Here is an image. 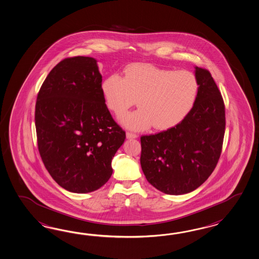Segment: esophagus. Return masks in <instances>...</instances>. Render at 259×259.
I'll return each mask as SVG.
<instances>
[{"instance_id":"34e87169","label":"esophagus","mask_w":259,"mask_h":259,"mask_svg":"<svg viewBox=\"0 0 259 259\" xmlns=\"http://www.w3.org/2000/svg\"><path fill=\"white\" fill-rule=\"evenodd\" d=\"M126 138H128V139H133V138H137V134L134 133H131V132H126Z\"/></svg>"}]
</instances>
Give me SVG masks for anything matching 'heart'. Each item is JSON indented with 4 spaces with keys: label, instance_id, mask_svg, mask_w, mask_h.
<instances>
[{
    "label": "heart",
    "instance_id": "b5f03b06",
    "mask_svg": "<svg viewBox=\"0 0 259 259\" xmlns=\"http://www.w3.org/2000/svg\"><path fill=\"white\" fill-rule=\"evenodd\" d=\"M107 106L122 114L136 103L139 109L120 116V122L133 130L167 128L183 119L199 92L196 76L188 70L164 69L149 64L126 67L124 78L117 74L102 84Z\"/></svg>",
    "mask_w": 259,
    "mask_h": 259
}]
</instances>
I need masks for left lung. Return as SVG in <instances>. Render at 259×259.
I'll return each instance as SVG.
<instances>
[{
    "mask_svg": "<svg viewBox=\"0 0 259 259\" xmlns=\"http://www.w3.org/2000/svg\"><path fill=\"white\" fill-rule=\"evenodd\" d=\"M199 92L176 126L141 136V166L147 181L166 194H184L202 185L219 161L226 107L210 72L195 67Z\"/></svg>",
    "mask_w": 259,
    "mask_h": 259,
    "instance_id": "8db88e82",
    "label": "left lung"
}]
</instances>
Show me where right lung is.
Listing matches in <instances>:
<instances>
[{"instance_id":"obj_1","label":"right lung","mask_w":259,"mask_h":259,"mask_svg":"<svg viewBox=\"0 0 259 259\" xmlns=\"http://www.w3.org/2000/svg\"><path fill=\"white\" fill-rule=\"evenodd\" d=\"M101 81L97 60L67 57L51 70L37 94L40 157L52 178L69 192L87 193L104 185L126 139L107 108Z\"/></svg>"}]
</instances>
